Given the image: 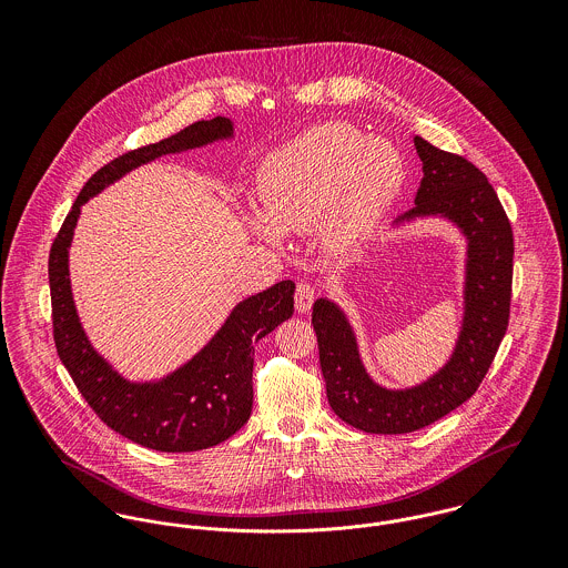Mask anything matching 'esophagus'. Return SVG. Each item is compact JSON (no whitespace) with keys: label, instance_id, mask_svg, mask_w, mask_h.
Returning <instances> with one entry per match:
<instances>
[{"label":"esophagus","instance_id":"obj_1","mask_svg":"<svg viewBox=\"0 0 568 568\" xmlns=\"http://www.w3.org/2000/svg\"><path fill=\"white\" fill-rule=\"evenodd\" d=\"M315 286L313 284H308V282H300L297 284V291H295V308H297V313H306V311H311V306H313V302H315Z\"/></svg>","mask_w":568,"mask_h":568}]
</instances>
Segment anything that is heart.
Segmentation results:
<instances>
[{
    "mask_svg": "<svg viewBox=\"0 0 568 568\" xmlns=\"http://www.w3.org/2000/svg\"><path fill=\"white\" fill-rule=\"evenodd\" d=\"M405 176V160L389 140L363 138L341 122L320 124L262 162V214L248 216V227L271 244L317 230L327 251L343 253L378 225Z\"/></svg>",
    "mask_w": 568,
    "mask_h": 568,
    "instance_id": "b5f03b06",
    "label": "heart"
}]
</instances>
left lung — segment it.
<instances>
[{
  "mask_svg": "<svg viewBox=\"0 0 568 568\" xmlns=\"http://www.w3.org/2000/svg\"><path fill=\"white\" fill-rule=\"evenodd\" d=\"M413 144L424 176L415 207L394 225L442 219L466 241L464 317L450 358L419 385L387 389L367 374L343 308L327 297L313 306L327 403L349 426L378 435L424 428L464 405L486 378L509 322L514 236L494 187L468 160L424 138H415Z\"/></svg>",
  "mask_w": 568,
  "mask_h": 568,
  "instance_id": "obj_1",
  "label": "left lung"
}]
</instances>
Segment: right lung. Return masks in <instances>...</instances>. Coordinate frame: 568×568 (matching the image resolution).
Here are the masks:
<instances>
[{"mask_svg":"<svg viewBox=\"0 0 568 568\" xmlns=\"http://www.w3.org/2000/svg\"><path fill=\"white\" fill-rule=\"evenodd\" d=\"M223 140H234V122L216 115L102 165L84 183L50 248L48 273L59 358L87 405L109 428L162 453L203 450L243 428L253 405V345L291 320L295 284L284 280L246 297L187 363L163 378L138 383L113 369L82 327L70 280V246L82 205L104 187L158 158Z\"/></svg>","mask_w":568,"mask_h":568,"instance_id":"1","label":"right lung"}]
</instances>
